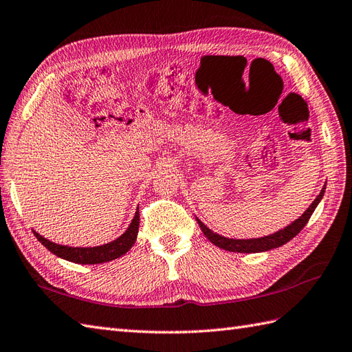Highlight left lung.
I'll list each match as a JSON object with an SVG mask.
<instances>
[{
  "mask_svg": "<svg viewBox=\"0 0 352 352\" xmlns=\"http://www.w3.org/2000/svg\"><path fill=\"white\" fill-rule=\"evenodd\" d=\"M327 184V183H325ZM325 184L321 189L320 195L316 196L315 201L310 204L309 208L305 211L303 214H301L297 220H294V222L288 226H285L283 230H279L274 234H270L265 236H261V239H248V240H235V239H226L223 235H219L216 232H213L204 225L201 220L196 217L198 220V225L202 230L204 235L207 236V239L214 244V246L228 250V252H239V253H258V252H267V250H272L276 248H280L283 244H287L289 240H292L294 236H296L303 228L306 226V223L309 222L310 216L314 214L315 208L318 207V204L321 202L324 192H325Z\"/></svg>",
  "mask_w": 352,
  "mask_h": 352,
  "instance_id": "obj_1",
  "label": "left lung"
}]
</instances>
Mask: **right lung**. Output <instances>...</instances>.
I'll list each match as a JSON object with an SVG mask.
<instances>
[{
  "mask_svg": "<svg viewBox=\"0 0 352 352\" xmlns=\"http://www.w3.org/2000/svg\"><path fill=\"white\" fill-rule=\"evenodd\" d=\"M139 230V210H136L135 217L132 219L127 230L120 235L117 240L111 243H106L103 246H94V248H70V246H63V244H56L54 241H49L45 236L40 235L38 232L32 231L36 235V239L43 244V246L52 252L54 255L58 258H63L65 261H70V263L76 264H102L108 263V261L117 259L124 255L129 249L133 246L138 236Z\"/></svg>",
  "mask_w": 352,
  "mask_h": 352,
  "instance_id": "right-lung-1",
  "label": "right lung"
}]
</instances>
